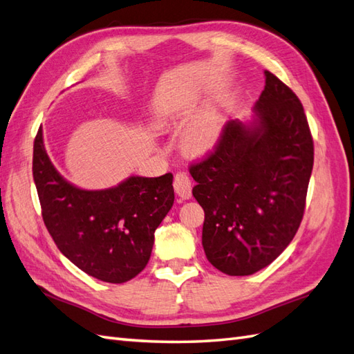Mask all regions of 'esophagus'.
Returning <instances> with one entry per match:
<instances>
[{"mask_svg":"<svg viewBox=\"0 0 354 354\" xmlns=\"http://www.w3.org/2000/svg\"><path fill=\"white\" fill-rule=\"evenodd\" d=\"M174 187H175V192L179 197H183V198L192 197L193 184H192V179H189L187 171H178V174L175 175Z\"/></svg>","mask_w":354,"mask_h":354,"instance_id":"obj_1","label":"esophagus"}]
</instances>
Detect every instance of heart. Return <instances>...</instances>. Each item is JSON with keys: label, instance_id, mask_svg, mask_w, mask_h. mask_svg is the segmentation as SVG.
Here are the masks:
<instances>
[{"label": "heart", "instance_id": "1", "mask_svg": "<svg viewBox=\"0 0 354 354\" xmlns=\"http://www.w3.org/2000/svg\"><path fill=\"white\" fill-rule=\"evenodd\" d=\"M220 134L221 109L218 104H211L184 131L183 147L187 152L192 153L209 152L218 142Z\"/></svg>", "mask_w": 354, "mask_h": 354}]
</instances>
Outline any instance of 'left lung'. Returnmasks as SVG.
<instances>
[{
  "instance_id": "8db88e82",
  "label": "left lung",
  "mask_w": 354,
  "mask_h": 354,
  "mask_svg": "<svg viewBox=\"0 0 354 354\" xmlns=\"http://www.w3.org/2000/svg\"><path fill=\"white\" fill-rule=\"evenodd\" d=\"M265 76L257 120L225 122L214 151L189 166L205 211V254L233 277L266 268L293 241L314 165L301 100L270 71Z\"/></svg>"
}]
</instances>
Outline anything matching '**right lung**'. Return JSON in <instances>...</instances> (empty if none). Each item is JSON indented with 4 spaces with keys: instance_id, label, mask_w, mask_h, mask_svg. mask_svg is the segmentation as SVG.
<instances>
[{
    "instance_id": "add662e5",
    "label": "right lung",
    "mask_w": 354,
    "mask_h": 354,
    "mask_svg": "<svg viewBox=\"0 0 354 354\" xmlns=\"http://www.w3.org/2000/svg\"><path fill=\"white\" fill-rule=\"evenodd\" d=\"M32 176L44 225L58 250L80 270L121 284L148 265L153 233L175 201L174 175L131 176L97 192L76 188L53 167L39 129Z\"/></svg>"
}]
</instances>
